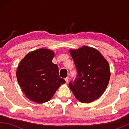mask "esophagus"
I'll return each instance as SVG.
<instances>
[{
    "instance_id": "obj_1",
    "label": "esophagus",
    "mask_w": 129,
    "mask_h": 129,
    "mask_svg": "<svg viewBox=\"0 0 129 129\" xmlns=\"http://www.w3.org/2000/svg\"><path fill=\"white\" fill-rule=\"evenodd\" d=\"M65 80H66V82L67 84L68 83V82H69V77H67V78L65 79Z\"/></svg>"
}]
</instances>
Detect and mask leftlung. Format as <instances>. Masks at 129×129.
<instances>
[{
    "label": "left lung",
    "instance_id": "1",
    "mask_svg": "<svg viewBox=\"0 0 129 129\" xmlns=\"http://www.w3.org/2000/svg\"><path fill=\"white\" fill-rule=\"evenodd\" d=\"M69 51L78 71L76 79L70 82V88L80 102L91 103L106 90L110 77L109 63L92 47L83 46Z\"/></svg>",
    "mask_w": 129,
    "mask_h": 129
}]
</instances>
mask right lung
<instances>
[{
  "label": "right lung",
  "instance_id": "obj_1",
  "mask_svg": "<svg viewBox=\"0 0 129 129\" xmlns=\"http://www.w3.org/2000/svg\"><path fill=\"white\" fill-rule=\"evenodd\" d=\"M54 53L47 48L29 52L19 63L17 81L29 100L42 104L48 101L66 81L60 78L57 65L52 62Z\"/></svg>",
  "mask_w": 129,
  "mask_h": 129
}]
</instances>
